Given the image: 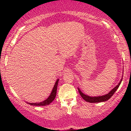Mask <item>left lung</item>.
I'll use <instances>...</instances> for the list:
<instances>
[{"instance_id":"left-lung-1","label":"left lung","mask_w":131,"mask_h":131,"mask_svg":"<svg viewBox=\"0 0 131 131\" xmlns=\"http://www.w3.org/2000/svg\"><path fill=\"white\" fill-rule=\"evenodd\" d=\"M123 78L121 79V80L120 81L119 83L115 87V88H113V89L108 94L105 95H102V96H100V97H90V96L86 95L84 94L82 92L80 91L79 88H78V91H79V94L81 95V96L82 97V98L85 100V101L88 102H90V103H99V102H105L106 100H109L111 97H112V95L115 94V92L118 89V88L120 84H121V81H122Z\"/></svg>"}]
</instances>
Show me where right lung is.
Wrapping results in <instances>:
<instances>
[{"instance_id": "add662e5", "label": "right lung", "mask_w": 131, "mask_h": 131, "mask_svg": "<svg viewBox=\"0 0 131 131\" xmlns=\"http://www.w3.org/2000/svg\"><path fill=\"white\" fill-rule=\"evenodd\" d=\"M58 81H59V79H57L56 82H55V85H54V87L53 89H52V92H51L50 96L48 97L47 99H46V100H44V101L40 102V103H29V104L31 105H34V106H46V105H48L50 104L51 102L53 101V100L55 99V97H56L57 85H58Z\"/></svg>"}]
</instances>
